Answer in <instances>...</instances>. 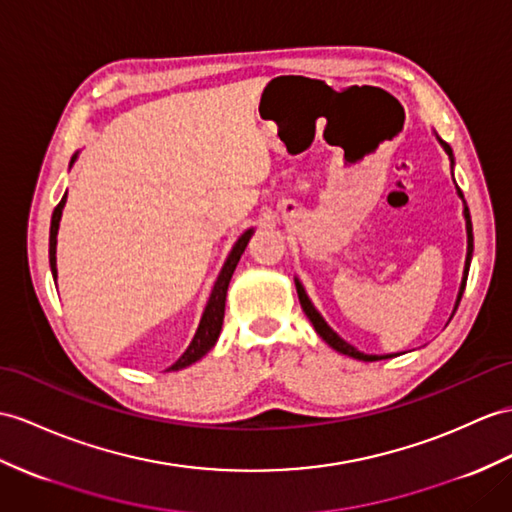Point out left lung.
Instances as JSON below:
<instances>
[{
  "label": "left lung",
  "instance_id": "1",
  "mask_svg": "<svg viewBox=\"0 0 512 512\" xmlns=\"http://www.w3.org/2000/svg\"><path fill=\"white\" fill-rule=\"evenodd\" d=\"M436 139H439V136H436ZM439 143L443 145V149H445V154L450 156V160H452V165H454V154H452V147L447 145V143H443L441 139H439ZM456 191H458V195H460V199H463V204H465V208H463V215H465V223H467V258H465V271H463V282H460V291H458V299H456V308H458V304H460V297H463V291H465V284H467V273H469V265H471V254H473V228H471V217H469V208H467V202H465V197H463V191L458 189L456 186ZM295 286H297V295H299V304H302V308H304V313H306V317L310 319V323H313L315 326V330H317V334L321 336L323 341H326L332 350H336L339 354H345V356H352V358H358V360H365V363H371V360H382V358H391L393 354H386V356H376V354H363V352H358L354 345H350L347 341H343L339 334H336L328 323H326V319H323L321 315H319V310L313 306V302H310L308 299V295H306V291H304V286H302V282H299L297 278H295Z\"/></svg>",
  "mask_w": 512,
  "mask_h": 512
}]
</instances>
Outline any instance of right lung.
<instances>
[{
	"label": "right lung",
	"instance_id": "obj_1",
	"mask_svg": "<svg viewBox=\"0 0 512 512\" xmlns=\"http://www.w3.org/2000/svg\"><path fill=\"white\" fill-rule=\"evenodd\" d=\"M76 158H78V154L71 158V165H73V160H76ZM71 165H69V167H71ZM65 204H67V193L62 195L60 204L54 208L52 226H49V267H52V276H54V278H56V273H58V269H56V243H58L56 236H58V226H60L62 208H65ZM252 234H254V230L249 228V230H245V232L239 236V241L234 243L232 252L228 254L226 263H223V267H221L219 278H217V282H215V286H213V293H210V299H208V304H206V308H204L202 321H199V326H197V332H195V336H193L191 345L186 347V352H184L167 371H178V369H184V367H189V365L197 363V360L202 358V356H206V354L210 352V347H213V345L217 343L221 326H223V310H226L228 284H230V280H232V273H234L236 265H239L241 254L245 252V247H247L249 239H252Z\"/></svg>",
	"mask_w": 512,
	"mask_h": 512
}]
</instances>
